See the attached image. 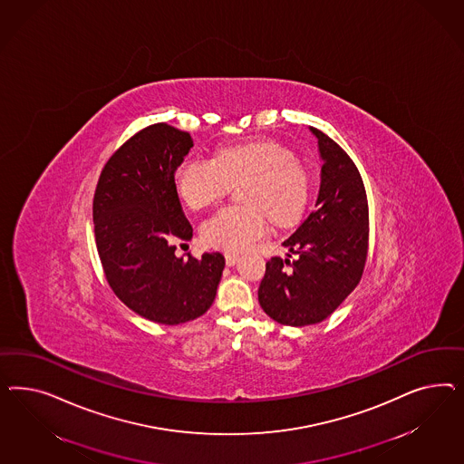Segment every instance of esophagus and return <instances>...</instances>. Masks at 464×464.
<instances>
[{
  "mask_svg": "<svg viewBox=\"0 0 464 464\" xmlns=\"http://www.w3.org/2000/svg\"><path fill=\"white\" fill-rule=\"evenodd\" d=\"M226 266H229V267H233L237 262H238V255H235V253H226Z\"/></svg>",
  "mask_w": 464,
  "mask_h": 464,
  "instance_id": "obj_1",
  "label": "esophagus"
}]
</instances>
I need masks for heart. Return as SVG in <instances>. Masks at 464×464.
Instances as JSON below:
<instances>
[{"label": "heart", "instance_id": "heart-1", "mask_svg": "<svg viewBox=\"0 0 464 464\" xmlns=\"http://www.w3.org/2000/svg\"><path fill=\"white\" fill-rule=\"evenodd\" d=\"M241 185L245 206H227L200 225V237L214 248L241 252L274 225L295 223L306 209L309 179L293 151L274 140L227 146L216 158H187L175 173L177 190L192 209L219 202Z\"/></svg>", "mask_w": 464, "mask_h": 464}]
</instances>
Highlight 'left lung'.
<instances>
[{
    "label": "left lung",
    "instance_id": "left-lung-1",
    "mask_svg": "<svg viewBox=\"0 0 464 464\" xmlns=\"http://www.w3.org/2000/svg\"><path fill=\"white\" fill-rule=\"evenodd\" d=\"M311 132L324 160L316 209L284 241L295 260L272 256L258 287L262 309L287 326L326 320L361 282L369 246V208L359 169L335 140L316 127Z\"/></svg>",
    "mask_w": 464,
    "mask_h": 464
}]
</instances>
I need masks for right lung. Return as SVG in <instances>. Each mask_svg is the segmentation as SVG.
Listing matches in <instances>:
<instances>
[{
    "instance_id": "1",
    "label": "right lung",
    "mask_w": 464,
    "mask_h": 464,
    "mask_svg": "<svg viewBox=\"0 0 464 464\" xmlns=\"http://www.w3.org/2000/svg\"><path fill=\"white\" fill-rule=\"evenodd\" d=\"M192 146L188 132L165 122L140 129L109 158L93 196L105 279L127 308L155 324L204 314L225 268L221 253L175 255L192 238L173 177Z\"/></svg>"
}]
</instances>
